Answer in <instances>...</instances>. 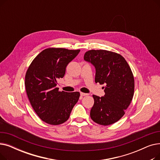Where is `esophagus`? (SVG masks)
Instances as JSON below:
<instances>
[{"label": "esophagus", "instance_id": "34e87169", "mask_svg": "<svg viewBox=\"0 0 160 160\" xmlns=\"http://www.w3.org/2000/svg\"><path fill=\"white\" fill-rule=\"evenodd\" d=\"M88 93H80V95L81 97H84V96H87L88 95Z\"/></svg>", "mask_w": 160, "mask_h": 160}]
</instances>
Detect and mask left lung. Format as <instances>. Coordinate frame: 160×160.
<instances>
[{
  "mask_svg": "<svg viewBox=\"0 0 160 160\" xmlns=\"http://www.w3.org/2000/svg\"><path fill=\"white\" fill-rule=\"evenodd\" d=\"M84 60L95 67V82L104 84L105 95H93L90 116L96 123L108 126L118 121L132 100L134 78L129 65L119 54L106 50H90Z\"/></svg>",
  "mask_w": 160,
  "mask_h": 160,
  "instance_id": "left-lung-1",
  "label": "left lung"
}]
</instances>
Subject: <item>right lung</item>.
<instances>
[{"mask_svg":"<svg viewBox=\"0 0 160 160\" xmlns=\"http://www.w3.org/2000/svg\"><path fill=\"white\" fill-rule=\"evenodd\" d=\"M80 50L48 48L32 61L25 75V88L30 102L39 118L45 122L58 125L68 120L79 92L59 91L58 79L62 78L67 65Z\"/></svg>","mask_w":160,"mask_h":160,"instance_id":"right-lung-1","label":"right lung"}]
</instances>
